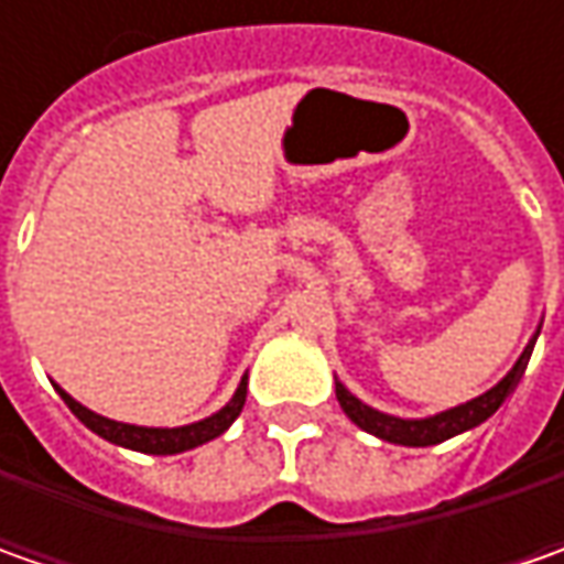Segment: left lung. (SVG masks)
I'll return each mask as SVG.
<instances>
[{
    "label": "left lung",
    "instance_id": "8db88e82",
    "mask_svg": "<svg viewBox=\"0 0 564 564\" xmlns=\"http://www.w3.org/2000/svg\"><path fill=\"white\" fill-rule=\"evenodd\" d=\"M533 341L524 348V355L518 358V364L509 370V377L502 379V382H496L489 392H484L480 399L465 401V404H458V408H452V411H443V414H436V417H426V421H401V417H389V414H382V411H373L370 404H364L360 399H355L341 382H336V399L341 404V411L351 417V421L358 423L360 430H367V433H373L379 440H386V443H399V445H436L445 443V440H452V436H458V433H465L470 426H477V423H484L487 417H492L496 411H499V404L509 399L511 392H514V386L521 382L524 377V370H528V360H531L533 351Z\"/></svg>",
    "mask_w": 564,
    "mask_h": 564
}]
</instances>
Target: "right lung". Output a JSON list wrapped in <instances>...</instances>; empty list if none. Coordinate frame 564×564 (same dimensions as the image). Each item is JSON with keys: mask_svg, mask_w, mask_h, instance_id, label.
<instances>
[{"mask_svg": "<svg viewBox=\"0 0 564 564\" xmlns=\"http://www.w3.org/2000/svg\"><path fill=\"white\" fill-rule=\"evenodd\" d=\"M58 395L65 399L68 408H72V414H75L77 421L84 423V426H90V430H94L97 436H102V440L124 445V448H134V452H147V455H175V452H187V448H194V445H204L226 433L228 426H231V421H235V417L241 414V408H245V399H248V377L241 379L238 392L231 395V401H228L223 411H216V414L206 417V421L191 423V426H175V430L109 421V417L94 414L90 408L77 404L68 392L58 389Z\"/></svg>", "mask_w": 564, "mask_h": 564, "instance_id": "1", "label": "right lung"}]
</instances>
